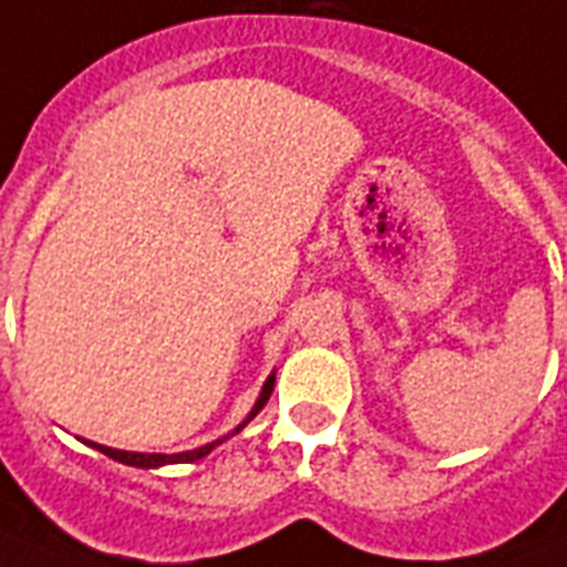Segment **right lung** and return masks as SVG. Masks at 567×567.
Masks as SVG:
<instances>
[{"mask_svg": "<svg viewBox=\"0 0 567 567\" xmlns=\"http://www.w3.org/2000/svg\"><path fill=\"white\" fill-rule=\"evenodd\" d=\"M274 383H276V372H270L268 380H265V386H261L259 398H256L254 409L247 412V417L239 423V426H236V430L227 432V435H221V437H216V441H210V444L195 446V450H187V453H130V450H114V446L94 444V441H85V437H83V444L92 446V450H97V453L109 455V458H112V461H121V464H126V467H137V470H158V467H166V464H193V461H202L204 455H210L218 444H225L227 437L239 435V432L245 430L247 423L254 421V417L259 415L261 409H265V403L270 401Z\"/></svg>", "mask_w": 567, "mask_h": 567, "instance_id": "obj_1", "label": "right lung"}]
</instances>
